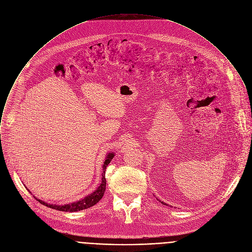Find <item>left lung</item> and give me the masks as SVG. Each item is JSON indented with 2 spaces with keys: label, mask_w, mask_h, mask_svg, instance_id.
I'll list each match as a JSON object with an SVG mask.
<instances>
[{
  "label": "left lung",
  "mask_w": 252,
  "mask_h": 252,
  "mask_svg": "<svg viewBox=\"0 0 252 252\" xmlns=\"http://www.w3.org/2000/svg\"><path fill=\"white\" fill-rule=\"evenodd\" d=\"M161 203H163V204H166V203H164V202H162V201H161Z\"/></svg>",
  "instance_id": "1"
}]
</instances>
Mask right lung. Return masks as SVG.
Instances as JSON below:
<instances>
[{"mask_svg": "<svg viewBox=\"0 0 252 252\" xmlns=\"http://www.w3.org/2000/svg\"><path fill=\"white\" fill-rule=\"evenodd\" d=\"M114 157V154L110 153L106 156V158H105V161L103 163V166H102V179H101V184L99 185V187L93 192L91 193L90 195L86 196L83 199L81 200H78L76 202H73V203H70V204H66V205H55V204H48L38 198H36L40 203L44 204L45 206H48L50 208H53V209H56V210H60V211H64V212H75V211H80V210H83V209H87L89 207H92L93 205H94L96 202H98L101 197L103 196V193L105 191V185H106V180H105V177H104V173H105V168L109 164V162L111 161V159L113 158Z\"/></svg>", "mask_w": 252, "mask_h": 252, "instance_id": "add662e5", "label": "right lung"}]
</instances>
